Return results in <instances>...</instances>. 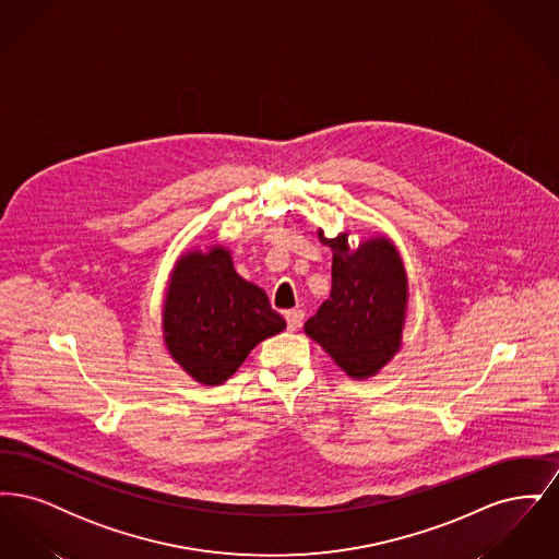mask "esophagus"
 <instances>
[{
    "instance_id": "34e87169",
    "label": "esophagus",
    "mask_w": 559,
    "mask_h": 559,
    "mask_svg": "<svg viewBox=\"0 0 559 559\" xmlns=\"http://www.w3.org/2000/svg\"><path fill=\"white\" fill-rule=\"evenodd\" d=\"M285 319H287L289 331H297L304 320V310H289V312H285Z\"/></svg>"
}]
</instances>
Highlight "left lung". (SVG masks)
I'll return each mask as SVG.
<instances>
[{
    "instance_id": "left-lung-1",
    "label": "left lung",
    "mask_w": 559,
    "mask_h": 559,
    "mask_svg": "<svg viewBox=\"0 0 559 559\" xmlns=\"http://www.w3.org/2000/svg\"><path fill=\"white\" fill-rule=\"evenodd\" d=\"M320 240L333 249L331 295L304 331L354 377L381 371L399 352L406 312V272L385 237L349 249L347 235Z\"/></svg>"
}]
</instances>
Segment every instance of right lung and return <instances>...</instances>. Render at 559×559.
<instances>
[{
	"instance_id": "right-lung-1",
	"label": "right lung",
	"mask_w": 559,
	"mask_h": 559,
	"mask_svg": "<svg viewBox=\"0 0 559 559\" xmlns=\"http://www.w3.org/2000/svg\"><path fill=\"white\" fill-rule=\"evenodd\" d=\"M285 326L266 293L240 278L224 247L178 260L163 310L165 346L199 383H224L253 347Z\"/></svg>"
}]
</instances>
